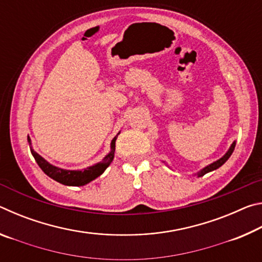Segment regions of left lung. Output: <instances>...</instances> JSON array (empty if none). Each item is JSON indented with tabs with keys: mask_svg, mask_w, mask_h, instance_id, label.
Returning <instances> with one entry per match:
<instances>
[{
	"mask_svg": "<svg viewBox=\"0 0 262 262\" xmlns=\"http://www.w3.org/2000/svg\"><path fill=\"white\" fill-rule=\"evenodd\" d=\"M234 147H236V141H233V143H232L231 145H230V148H229L228 151L225 152V154L223 155V156H222L220 159H217V161L212 162L211 164H209V165H207V166H205L203 168H201L200 171L196 172V174H195V176L202 177V176H205L206 173H208V172H211V171L217 170V168L221 167L225 162L228 161V159L230 158V156H231L232 152H233V150H234ZM163 163H165V162H163ZM166 165H167V164H166ZM167 166H168V165H167ZM168 167H170V166H168Z\"/></svg>",
	"mask_w": 262,
	"mask_h": 262,
	"instance_id": "obj_1",
	"label": "left lung"
}]
</instances>
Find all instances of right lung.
Listing matches in <instances>:
<instances>
[{"label": "right lung", "mask_w": 262, "mask_h": 262, "mask_svg": "<svg viewBox=\"0 0 262 262\" xmlns=\"http://www.w3.org/2000/svg\"><path fill=\"white\" fill-rule=\"evenodd\" d=\"M119 134H120V132H119L118 134L113 137V140L111 141L110 152L101 159V162L96 163L94 165L88 166L85 168H82V170H66V168L53 165V164L47 162L46 159L41 157L38 152L34 151L30 136H28V142L30 145L31 154H32V156L34 157L35 162H37L39 167H40L50 178L54 179L57 183L66 186H84L90 183V181L95 180L96 178H98L100 174H103L104 171L110 166V164L112 163L115 151V141H117V137Z\"/></svg>", "instance_id": "add662e5"}]
</instances>
